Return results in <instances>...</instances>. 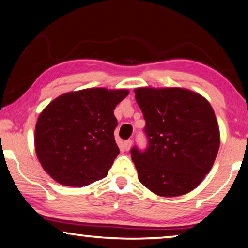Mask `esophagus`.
Segmentation results:
<instances>
[{"label": "esophagus", "mask_w": 248, "mask_h": 248, "mask_svg": "<svg viewBox=\"0 0 248 248\" xmlns=\"http://www.w3.org/2000/svg\"><path fill=\"white\" fill-rule=\"evenodd\" d=\"M124 149L126 151H128L130 150V148H131V145H132V140H126V141H124Z\"/></svg>", "instance_id": "obj_1"}]
</instances>
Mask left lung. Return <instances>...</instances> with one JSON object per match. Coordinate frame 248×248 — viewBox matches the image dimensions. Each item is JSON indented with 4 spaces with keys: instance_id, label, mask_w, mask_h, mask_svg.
Returning <instances> with one entry per match:
<instances>
[{
    "instance_id": "obj_1",
    "label": "left lung",
    "mask_w": 248,
    "mask_h": 248,
    "mask_svg": "<svg viewBox=\"0 0 248 248\" xmlns=\"http://www.w3.org/2000/svg\"><path fill=\"white\" fill-rule=\"evenodd\" d=\"M134 93L148 141L143 150L131 149L139 181L160 196L191 192L209 174L219 150L211 105L182 88H139Z\"/></svg>"
}]
</instances>
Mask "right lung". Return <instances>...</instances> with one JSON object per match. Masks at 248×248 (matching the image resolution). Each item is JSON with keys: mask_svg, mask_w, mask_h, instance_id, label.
<instances>
[{"mask_svg": "<svg viewBox=\"0 0 248 248\" xmlns=\"http://www.w3.org/2000/svg\"><path fill=\"white\" fill-rule=\"evenodd\" d=\"M127 94V90L91 88L62 94L42 111L35 148L50 177L73 187L106 177L120 154L114 109Z\"/></svg>", "mask_w": 248, "mask_h": 248, "instance_id": "right-lung-1", "label": "right lung"}]
</instances>
